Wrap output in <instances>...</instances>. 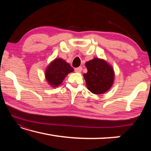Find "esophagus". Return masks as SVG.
Returning <instances> with one entry per match:
<instances>
[{
    "label": "esophagus",
    "mask_w": 151,
    "mask_h": 151,
    "mask_svg": "<svg viewBox=\"0 0 151 151\" xmlns=\"http://www.w3.org/2000/svg\"><path fill=\"white\" fill-rule=\"evenodd\" d=\"M82 70H83V68H82L81 66H79V67L75 68V72H76V73H80V72H81Z\"/></svg>",
    "instance_id": "obj_1"
}]
</instances>
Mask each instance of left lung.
<instances>
[{
	"mask_svg": "<svg viewBox=\"0 0 151 151\" xmlns=\"http://www.w3.org/2000/svg\"><path fill=\"white\" fill-rule=\"evenodd\" d=\"M87 73L84 74L86 86L94 94H102L111 87L114 80V71L106 61L94 58L86 62Z\"/></svg>",
	"mask_w": 151,
	"mask_h": 151,
	"instance_id": "1",
	"label": "left lung"
}]
</instances>
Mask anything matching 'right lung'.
Wrapping results in <instances>:
<instances>
[{"label":"right lung","instance_id":"add662e5","mask_svg":"<svg viewBox=\"0 0 151 151\" xmlns=\"http://www.w3.org/2000/svg\"><path fill=\"white\" fill-rule=\"evenodd\" d=\"M73 68L61 58H57L48 66L46 70V78L52 86L60 85L68 73L73 72Z\"/></svg>","mask_w":151,"mask_h":151}]
</instances>
